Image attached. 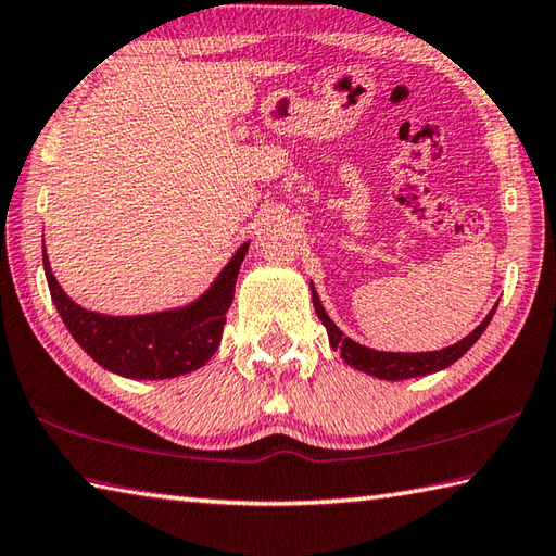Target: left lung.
Listing matches in <instances>:
<instances>
[{"mask_svg":"<svg viewBox=\"0 0 556 556\" xmlns=\"http://www.w3.org/2000/svg\"><path fill=\"white\" fill-rule=\"evenodd\" d=\"M311 299H313V308H316L320 323L328 330L330 348L338 350L340 357L345 359L350 367H355L357 371H365V375L383 379V381L416 379V377L435 375V371H440V369H447L473 345V342L481 338V332L486 330V326L491 323L493 313H496V306H498V304L493 306L489 316L483 318L467 338H462L459 342H454V345H450V348L432 350V352H383V350H371L367 345H359V342L348 338L345 332H342L336 323H332L326 308H323L313 281H311Z\"/></svg>","mask_w":556,"mask_h":556,"instance_id":"obj_1","label":"left lung"}]
</instances>
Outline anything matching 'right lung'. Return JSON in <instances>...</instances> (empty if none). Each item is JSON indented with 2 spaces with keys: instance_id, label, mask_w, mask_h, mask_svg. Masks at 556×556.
<instances>
[{
  "instance_id": "right-lung-1",
  "label": "right lung",
  "mask_w": 556,
  "mask_h": 556,
  "mask_svg": "<svg viewBox=\"0 0 556 556\" xmlns=\"http://www.w3.org/2000/svg\"><path fill=\"white\" fill-rule=\"evenodd\" d=\"M248 248L250 240L233 252L218 277L194 301L140 316H109L75 304L58 285L46 245L43 269L53 304L77 345L111 375L155 381L189 375L216 355Z\"/></svg>"
}]
</instances>
